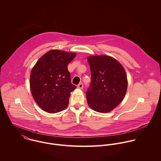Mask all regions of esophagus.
<instances>
[{
  "mask_svg": "<svg viewBox=\"0 0 161 161\" xmlns=\"http://www.w3.org/2000/svg\"><path fill=\"white\" fill-rule=\"evenodd\" d=\"M77 87H78L79 89H83V87H84V85H83V84H82V83H80V84H79L77 85Z\"/></svg>",
  "mask_w": 161,
  "mask_h": 161,
  "instance_id": "esophagus-1",
  "label": "esophagus"
}]
</instances>
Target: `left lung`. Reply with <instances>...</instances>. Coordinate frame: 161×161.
Returning <instances> with one entry per match:
<instances>
[{
  "label": "left lung",
  "mask_w": 161,
  "mask_h": 161,
  "mask_svg": "<svg viewBox=\"0 0 161 161\" xmlns=\"http://www.w3.org/2000/svg\"><path fill=\"white\" fill-rule=\"evenodd\" d=\"M91 82L86 92L89 107L100 113L112 111L123 100L128 87L122 65L108 56L88 58Z\"/></svg>",
  "instance_id": "obj_1"
}]
</instances>
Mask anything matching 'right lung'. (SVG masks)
Masks as SVG:
<instances>
[{
	"instance_id": "1",
	"label": "right lung",
	"mask_w": 161,
	"mask_h": 161,
	"mask_svg": "<svg viewBox=\"0 0 161 161\" xmlns=\"http://www.w3.org/2000/svg\"><path fill=\"white\" fill-rule=\"evenodd\" d=\"M76 54L58 49L42 56L31 70L30 89L36 103L46 112L58 113L67 108L72 84L68 65Z\"/></svg>"
}]
</instances>
